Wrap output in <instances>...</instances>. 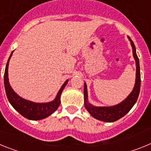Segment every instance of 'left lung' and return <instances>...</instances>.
<instances>
[{
	"mask_svg": "<svg viewBox=\"0 0 151 151\" xmlns=\"http://www.w3.org/2000/svg\"><path fill=\"white\" fill-rule=\"evenodd\" d=\"M131 45L132 47L133 57L135 60L136 65V78L135 84L133 88L132 91L131 92L126 98L122 102L116 105L111 106H96L91 104L88 102V98L87 85L85 82L84 84V101H85V107L92 116L98 120L104 121L106 122H113L118 120L120 118L128 113V112L132 108L134 104L138 100L139 95L140 88H141V73H140L139 59L136 54V48L134 42L132 41L130 37L128 36Z\"/></svg>",
	"mask_w": 151,
	"mask_h": 151,
	"instance_id": "8db88e82",
	"label": "left lung"
}]
</instances>
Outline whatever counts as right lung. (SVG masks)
I'll use <instances>...</instances> for the list:
<instances>
[{
  "label": "right lung",
  "instance_id": "add662e5",
  "mask_svg": "<svg viewBox=\"0 0 151 151\" xmlns=\"http://www.w3.org/2000/svg\"><path fill=\"white\" fill-rule=\"evenodd\" d=\"M12 51L7 63L4 72V87L7 99L10 104L17 112L20 113L22 116L31 120H40L48 117L57 110L60 104V96L64 88L69 80H66L61 86L54 101L47 103H35L24 99L16 93L11 88L8 78V66L9 62L13 55Z\"/></svg>",
  "mask_w": 151,
  "mask_h": 151
}]
</instances>
